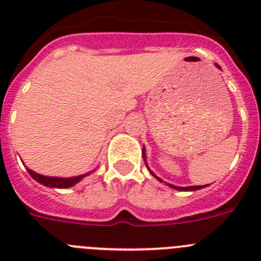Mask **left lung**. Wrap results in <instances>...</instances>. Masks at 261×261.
<instances>
[{
	"mask_svg": "<svg viewBox=\"0 0 261 261\" xmlns=\"http://www.w3.org/2000/svg\"><path fill=\"white\" fill-rule=\"evenodd\" d=\"M215 67H217V68H219V69H221V67H219L218 64H215ZM142 152H143V159H144V163H146V167H147V168H148V165H147V162H146V148H144V147H143V151H142ZM148 171H149V173L152 174L153 177H155V178H158V180L160 181V182H163V180H162V178H159L158 176H156V174L153 173L152 171H151V169L148 168ZM168 187H169V188H172V189L181 190V192H194V190H199V189H202V188H205L206 185H198V187H176V185L168 184Z\"/></svg>",
	"mask_w": 261,
	"mask_h": 261,
	"instance_id": "8db88e82",
	"label": "left lung"
}]
</instances>
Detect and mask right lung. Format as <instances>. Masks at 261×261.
Here are the masks:
<instances>
[{"label": "right lung", "mask_w": 261, "mask_h": 261, "mask_svg": "<svg viewBox=\"0 0 261 261\" xmlns=\"http://www.w3.org/2000/svg\"><path fill=\"white\" fill-rule=\"evenodd\" d=\"M27 172H29L31 177H33L35 181H38L39 184L48 188H58V189H65V188L73 187V185H76L77 182H80L85 176L89 174V173H85V174H80V176H73V177H51V176H43V174L36 173V172L31 171L30 168H27Z\"/></svg>", "instance_id": "1"}]
</instances>
